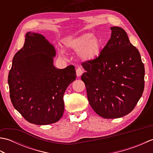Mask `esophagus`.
<instances>
[{
    "label": "esophagus",
    "mask_w": 153,
    "mask_h": 153,
    "mask_svg": "<svg viewBox=\"0 0 153 153\" xmlns=\"http://www.w3.org/2000/svg\"><path fill=\"white\" fill-rule=\"evenodd\" d=\"M82 74H83V70H82V69L81 68H77V69H76V75H77V77H79V76H81L82 75Z\"/></svg>",
    "instance_id": "obj_1"
}]
</instances>
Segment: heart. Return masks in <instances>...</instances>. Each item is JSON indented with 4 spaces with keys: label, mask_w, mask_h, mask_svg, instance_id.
<instances>
[{
    "label": "heart",
    "mask_w": 153,
    "mask_h": 153,
    "mask_svg": "<svg viewBox=\"0 0 153 153\" xmlns=\"http://www.w3.org/2000/svg\"><path fill=\"white\" fill-rule=\"evenodd\" d=\"M68 50L78 52V56L83 61H91L99 56L101 51V41L91 33H85L68 39L64 41ZM63 54V51H60Z\"/></svg>",
    "instance_id": "b5f03b06"
}]
</instances>
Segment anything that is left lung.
Instances as JSON below:
<instances>
[{
  "label": "left lung",
  "mask_w": 153,
  "mask_h": 153,
  "mask_svg": "<svg viewBox=\"0 0 153 153\" xmlns=\"http://www.w3.org/2000/svg\"><path fill=\"white\" fill-rule=\"evenodd\" d=\"M111 37L91 61L84 62L82 80L91 106L104 118H121L134 109L145 86V68L126 32L111 27Z\"/></svg>",
  "instance_id": "1"
}]
</instances>
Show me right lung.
I'll use <instances>...</instances> for the list:
<instances>
[{"instance_id":"1","label":"right lung","mask_w":153,"mask_h":153,"mask_svg":"<svg viewBox=\"0 0 153 153\" xmlns=\"http://www.w3.org/2000/svg\"><path fill=\"white\" fill-rule=\"evenodd\" d=\"M54 46L39 33L27 32L14 55L8 83L11 102L27 122L48 125L63 115V97L76 78L72 65L58 69L53 65Z\"/></svg>"}]
</instances>
